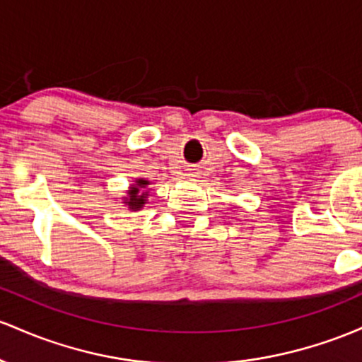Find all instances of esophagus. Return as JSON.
Returning a JSON list of instances; mask_svg holds the SVG:
<instances>
[{"mask_svg":"<svg viewBox=\"0 0 362 362\" xmlns=\"http://www.w3.org/2000/svg\"><path fill=\"white\" fill-rule=\"evenodd\" d=\"M188 176H194V174H188Z\"/></svg>","mask_w":362,"mask_h":362,"instance_id":"obj_1","label":"esophagus"}]
</instances>
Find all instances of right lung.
<instances>
[{
    "mask_svg": "<svg viewBox=\"0 0 362 362\" xmlns=\"http://www.w3.org/2000/svg\"><path fill=\"white\" fill-rule=\"evenodd\" d=\"M147 185H150V181L136 180L135 185L129 186L128 197H124V202H123L124 205H128V210H133V212H136V210H140L141 206L147 203L148 193L145 192Z\"/></svg>",
    "mask_w": 362,
    "mask_h": 362,
    "instance_id": "obj_1",
    "label": "right lung"
}]
</instances>
